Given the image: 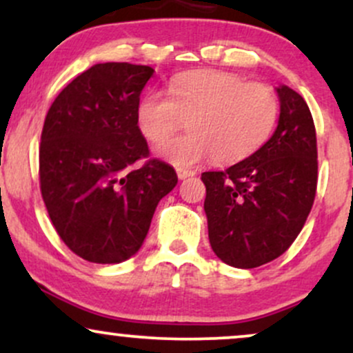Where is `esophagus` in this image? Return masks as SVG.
<instances>
[{"mask_svg":"<svg viewBox=\"0 0 353 353\" xmlns=\"http://www.w3.org/2000/svg\"><path fill=\"white\" fill-rule=\"evenodd\" d=\"M192 176H196V172L190 171V169H182V168L177 169V177H179L181 181L188 179V177H192Z\"/></svg>","mask_w":353,"mask_h":353,"instance_id":"obj_1","label":"esophagus"}]
</instances>
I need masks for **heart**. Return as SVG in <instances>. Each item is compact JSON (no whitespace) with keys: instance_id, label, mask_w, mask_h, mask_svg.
Returning a JSON list of instances; mask_svg holds the SVG:
<instances>
[{"instance_id":"1","label":"heart","mask_w":353,"mask_h":353,"mask_svg":"<svg viewBox=\"0 0 353 353\" xmlns=\"http://www.w3.org/2000/svg\"><path fill=\"white\" fill-rule=\"evenodd\" d=\"M279 119V98L270 86L247 83L225 71H196L169 83V96L149 91L136 106V125L157 144L188 121L189 132L157 148V156L177 168L214 157L234 164L265 144Z\"/></svg>"}]
</instances>
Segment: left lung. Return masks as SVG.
Masks as SVG:
<instances>
[{"mask_svg": "<svg viewBox=\"0 0 353 353\" xmlns=\"http://www.w3.org/2000/svg\"><path fill=\"white\" fill-rule=\"evenodd\" d=\"M281 116L259 151L225 171L202 172L209 242L237 269H254L282 255L297 239L317 190V136L299 92L277 88Z\"/></svg>", "mask_w": 353, "mask_h": 353, "instance_id": "left-lung-1", "label": "left lung"}]
</instances>
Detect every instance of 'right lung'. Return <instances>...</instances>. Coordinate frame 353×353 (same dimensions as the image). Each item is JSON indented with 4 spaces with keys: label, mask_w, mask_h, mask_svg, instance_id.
<instances>
[{
    "label": "right lung",
    "mask_w": 353,
    "mask_h": 353,
    "mask_svg": "<svg viewBox=\"0 0 353 353\" xmlns=\"http://www.w3.org/2000/svg\"><path fill=\"white\" fill-rule=\"evenodd\" d=\"M154 70L101 63L51 104L39 145V185L63 242L84 261L119 264L143 245L159 201L177 184L172 165L148 159L136 106ZM145 159L141 168L137 160Z\"/></svg>",
    "instance_id": "right-lung-1"
}]
</instances>
